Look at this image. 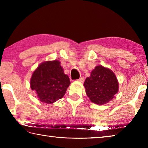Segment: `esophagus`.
<instances>
[{
	"mask_svg": "<svg viewBox=\"0 0 148 148\" xmlns=\"http://www.w3.org/2000/svg\"><path fill=\"white\" fill-rule=\"evenodd\" d=\"M78 81H79L80 82H84V77H80V78L78 79Z\"/></svg>",
	"mask_w": 148,
	"mask_h": 148,
	"instance_id": "obj_1",
	"label": "esophagus"
}]
</instances>
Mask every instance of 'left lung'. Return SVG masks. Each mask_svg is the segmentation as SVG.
<instances>
[{"mask_svg":"<svg viewBox=\"0 0 148 148\" xmlns=\"http://www.w3.org/2000/svg\"><path fill=\"white\" fill-rule=\"evenodd\" d=\"M90 101L95 104H106L119 91V82L116 74L102 65L95 66L84 84Z\"/></svg>","mask_w":148,"mask_h":148,"instance_id":"8db88e82","label":"left lung"}]
</instances>
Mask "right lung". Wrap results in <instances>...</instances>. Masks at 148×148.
I'll list each match as a JSON object with an SVG mask.
<instances>
[{"mask_svg": "<svg viewBox=\"0 0 148 148\" xmlns=\"http://www.w3.org/2000/svg\"><path fill=\"white\" fill-rule=\"evenodd\" d=\"M71 84L69 77L64 73L58 60L42 62L32 74L30 86L38 100L53 104L63 97Z\"/></svg>", "mask_w": 148, "mask_h": 148, "instance_id": "right-lung-1", "label": "right lung"}]
</instances>
